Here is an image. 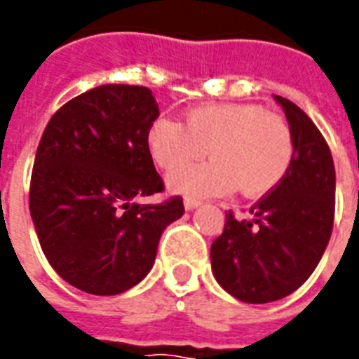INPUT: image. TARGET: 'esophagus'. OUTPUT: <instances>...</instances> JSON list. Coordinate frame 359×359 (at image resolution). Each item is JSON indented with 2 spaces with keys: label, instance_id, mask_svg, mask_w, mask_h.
Masks as SVG:
<instances>
[{
  "label": "esophagus",
  "instance_id": "obj_1",
  "mask_svg": "<svg viewBox=\"0 0 359 359\" xmlns=\"http://www.w3.org/2000/svg\"><path fill=\"white\" fill-rule=\"evenodd\" d=\"M184 208H187L188 211L196 210V208H200V202L198 200H184Z\"/></svg>",
  "mask_w": 359,
  "mask_h": 359
}]
</instances>
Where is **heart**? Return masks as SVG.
<instances>
[{"label": "heart", "instance_id": "b5f03b06", "mask_svg": "<svg viewBox=\"0 0 359 359\" xmlns=\"http://www.w3.org/2000/svg\"><path fill=\"white\" fill-rule=\"evenodd\" d=\"M146 140L151 159L165 171L210 149L213 162L169 175V188L187 198L225 196L236 187L248 198L264 196L285 179L294 157L288 123L252 103L194 107L187 113L184 125L157 117Z\"/></svg>", "mask_w": 359, "mask_h": 359}]
</instances>
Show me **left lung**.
Returning a JSON list of instances; mask_svg holds the SVG:
<instances>
[{
  "mask_svg": "<svg viewBox=\"0 0 359 359\" xmlns=\"http://www.w3.org/2000/svg\"><path fill=\"white\" fill-rule=\"evenodd\" d=\"M273 97L292 130V165L250 208V217L229 211L211 244L217 283L246 304L280 300L300 288L323 256L334 219V163L323 134L296 103Z\"/></svg>",
  "mask_w": 359,
  "mask_h": 359,
  "instance_id": "8db88e82",
  "label": "left lung"
}]
</instances>
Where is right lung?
Returning a JSON list of instances; mask_svg holds the SVG:
<instances>
[{
  "label": "right lung",
  "instance_id": "1",
  "mask_svg": "<svg viewBox=\"0 0 359 359\" xmlns=\"http://www.w3.org/2000/svg\"><path fill=\"white\" fill-rule=\"evenodd\" d=\"M157 117L146 86L103 84L67 102L43 130L30 215L50 265L79 290L115 296L138 285L165 226L184 213L182 198L138 202L163 190L146 140Z\"/></svg>",
  "mask_w": 359,
  "mask_h": 359
}]
</instances>
